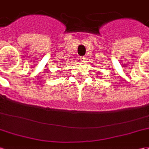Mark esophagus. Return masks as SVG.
<instances>
[{"mask_svg":"<svg viewBox=\"0 0 149 149\" xmlns=\"http://www.w3.org/2000/svg\"><path fill=\"white\" fill-rule=\"evenodd\" d=\"M86 58L85 57H81V58H80V61L81 62V63H85V62H86Z\"/></svg>","mask_w":149,"mask_h":149,"instance_id":"1","label":"esophagus"}]
</instances>
